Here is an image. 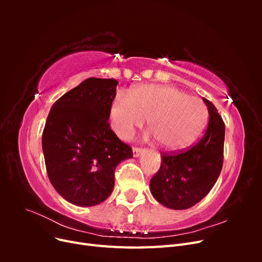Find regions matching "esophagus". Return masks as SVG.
I'll return each instance as SVG.
<instances>
[{
    "label": "esophagus",
    "mask_w": 262,
    "mask_h": 262,
    "mask_svg": "<svg viewBox=\"0 0 262 262\" xmlns=\"http://www.w3.org/2000/svg\"><path fill=\"white\" fill-rule=\"evenodd\" d=\"M132 150H133V156L134 157H139L142 153H143V149L140 148V147H133Z\"/></svg>",
    "instance_id": "obj_1"
}]
</instances>
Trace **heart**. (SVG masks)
Returning <instances> with one entry per match:
<instances>
[{
	"label": "heart",
	"instance_id": "b5f03b06",
	"mask_svg": "<svg viewBox=\"0 0 262 262\" xmlns=\"http://www.w3.org/2000/svg\"><path fill=\"white\" fill-rule=\"evenodd\" d=\"M157 145L167 150L187 147L198 138L208 119L203 102L175 87L143 84L128 95H116L109 108V120L119 138L128 140L143 124Z\"/></svg>",
	"mask_w": 262,
	"mask_h": 262
}]
</instances>
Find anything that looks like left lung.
Here are the masks:
<instances>
[{
  "label": "left lung",
  "instance_id": "obj_1",
  "mask_svg": "<svg viewBox=\"0 0 262 262\" xmlns=\"http://www.w3.org/2000/svg\"><path fill=\"white\" fill-rule=\"evenodd\" d=\"M209 124L201 140L178 153H163L162 165L149 181L156 201L172 210L193 207L215 185L223 166L225 124L211 101Z\"/></svg>",
  "mask_w": 262,
  "mask_h": 262
}]
</instances>
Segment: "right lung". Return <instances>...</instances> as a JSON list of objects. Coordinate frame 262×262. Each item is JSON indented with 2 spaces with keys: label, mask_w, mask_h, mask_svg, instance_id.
<instances>
[{
  "label": "right lung",
  "mask_w": 262,
  "mask_h": 262,
  "mask_svg": "<svg viewBox=\"0 0 262 262\" xmlns=\"http://www.w3.org/2000/svg\"><path fill=\"white\" fill-rule=\"evenodd\" d=\"M114 78H87L52 105L42 132L48 177L57 192L78 207L104 202L115 186V169L133 156L110 129Z\"/></svg>",
  "instance_id": "1"
}]
</instances>
